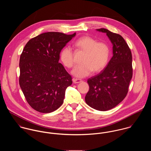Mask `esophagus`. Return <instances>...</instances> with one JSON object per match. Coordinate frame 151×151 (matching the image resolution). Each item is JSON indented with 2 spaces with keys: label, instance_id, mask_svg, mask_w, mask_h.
I'll use <instances>...</instances> for the list:
<instances>
[{
  "label": "esophagus",
  "instance_id": "esophagus-1",
  "mask_svg": "<svg viewBox=\"0 0 151 151\" xmlns=\"http://www.w3.org/2000/svg\"><path fill=\"white\" fill-rule=\"evenodd\" d=\"M73 81L74 84H77V83H80L81 82H82V80L80 79H77V78H73Z\"/></svg>",
  "mask_w": 151,
  "mask_h": 151
}]
</instances>
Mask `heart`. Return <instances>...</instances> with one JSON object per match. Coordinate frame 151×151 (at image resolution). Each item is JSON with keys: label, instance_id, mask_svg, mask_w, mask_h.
<instances>
[{"label": "heart", "instance_id": "heart-1", "mask_svg": "<svg viewBox=\"0 0 151 151\" xmlns=\"http://www.w3.org/2000/svg\"><path fill=\"white\" fill-rule=\"evenodd\" d=\"M79 50L84 52L81 60L82 63L77 65L72 71V74L78 78L85 77L93 71H101L108 64L110 57V47L104 42L97 41L89 36L78 38L74 43ZM60 60L67 68H71L74 65V54L70 47L63 48L60 55Z\"/></svg>", "mask_w": 151, "mask_h": 151}]
</instances>
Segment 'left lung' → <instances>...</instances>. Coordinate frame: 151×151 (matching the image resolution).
<instances>
[{"label": "left lung", "mask_w": 151, "mask_h": 151, "mask_svg": "<svg viewBox=\"0 0 151 151\" xmlns=\"http://www.w3.org/2000/svg\"><path fill=\"white\" fill-rule=\"evenodd\" d=\"M96 30L106 34L113 44V56L104 70L88 79L89 89L85 100L90 107L106 111L119 104L128 93L132 77V54L120 35L105 28Z\"/></svg>", "instance_id": "left-lung-1"}]
</instances>
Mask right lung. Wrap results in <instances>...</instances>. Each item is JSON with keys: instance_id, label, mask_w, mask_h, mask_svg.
<instances>
[{"instance_id": "right-lung-1", "label": "right lung", "mask_w": 151, "mask_h": 151, "mask_svg": "<svg viewBox=\"0 0 151 151\" xmlns=\"http://www.w3.org/2000/svg\"><path fill=\"white\" fill-rule=\"evenodd\" d=\"M48 32L31 39L20 59L19 84L27 102L34 110L52 112L63 104L71 76L59 63L60 53L74 37Z\"/></svg>"}]
</instances>
